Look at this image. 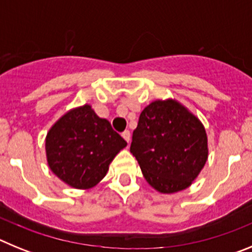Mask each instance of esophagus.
I'll return each instance as SVG.
<instances>
[{"label": "esophagus", "instance_id": "34e87169", "mask_svg": "<svg viewBox=\"0 0 252 252\" xmlns=\"http://www.w3.org/2000/svg\"><path fill=\"white\" fill-rule=\"evenodd\" d=\"M122 137H124L126 141H127V144L130 145V140H131V133L130 131H125V132H122Z\"/></svg>", "mask_w": 252, "mask_h": 252}]
</instances>
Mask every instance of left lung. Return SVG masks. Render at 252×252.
I'll return each mask as SVG.
<instances>
[{
	"label": "left lung",
	"mask_w": 252,
	"mask_h": 252,
	"mask_svg": "<svg viewBox=\"0 0 252 252\" xmlns=\"http://www.w3.org/2000/svg\"><path fill=\"white\" fill-rule=\"evenodd\" d=\"M130 151L155 190L171 194L192 186L208 159L203 124L177 99H157L142 110Z\"/></svg>",
	"instance_id": "obj_1"
}]
</instances>
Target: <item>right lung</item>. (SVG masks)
<instances>
[{
  "mask_svg": "<svg viewBox=\"0 0 252 252\" xmlns=\"http://www.w3.org/2000/svg\"><path fill=\"white\" fill-rule=\"evenodd\" d=\"M106 119L91 104L64 113L45 137L46 160L62 182L75 189H90L101 182L117 154L126 148Z\"/></svg>",
  "mask_w": 252,
  "mask_h": 252,
  "instance_id": "add662e5",
  "label": "right lung"
}]
</instances>
